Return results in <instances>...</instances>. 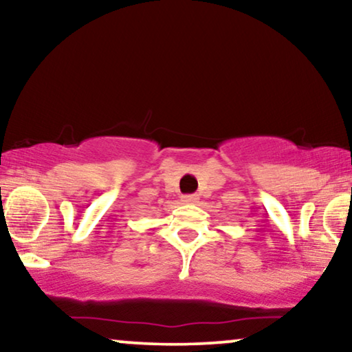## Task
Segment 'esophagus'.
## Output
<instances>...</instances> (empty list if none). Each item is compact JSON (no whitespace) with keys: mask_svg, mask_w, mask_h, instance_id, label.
Wrapping results in <instances>:
<instances>
[{"mask_svg":"<svg viewBox=\"0 0 352 352\" xmlns=\"http://www.w3.org/2000/svg\"><path fill=\"white\" fill-rule=\"evenodd\" d=\"M181 200L184 201V204H195V201L199 200V197L194 195V194H189V195H182Z\"/></svg>","mask_w":352,"mask_h":352,"instance_id":"obj_1","label":"esophagus"}]
</instances>
